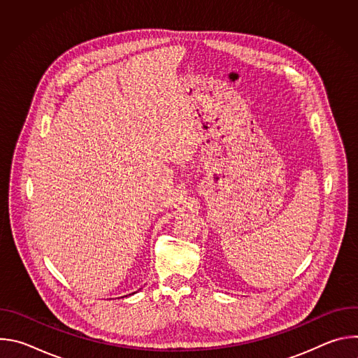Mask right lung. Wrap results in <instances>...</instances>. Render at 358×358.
<instances>
[{"instance_id": "right-lung-1", "label": "right lung", "mask_w": 358, "mask_h": 358, "mask_svg": "<svg viewBox=\"0 0 358 358\" xmlns=\"http://www.w3.org/2000/svg\"><path fill=\"white\" fill-rule=\"evenodd\" d=\"M123 297H124V296H123Z\"/></svg>"}]
</instances>
